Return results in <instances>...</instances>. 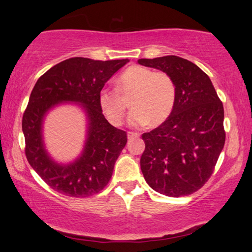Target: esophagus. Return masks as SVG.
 <instances>
[{
	"instance_id": "34e87169",
	"label": "esophagus",
	"mask_w": 252,
	"mask_h": 252,
	"mask_svg": "<svg viewBox=\"0 0 252 252\" xmlns=\"http://www.w3.org/2000/svg\"><path fill=\"white\" fill-rule=\"evenodd\" d=\"M138 136H140V134L136 132H127V138H129V140H132V138L138 137Z\"/></svg>"
}]
</instances>
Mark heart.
<instances>
[{"instance_id": "b5f03b06", "label": "heart", "mask_w": 252, "mask_h": 252, "mask_svg": "<svg viewBox=\"0 0 252 252\" xmlns=\"http://www.w3.org/2000/svg\"><path fill=\"white\" fill-rule=\"evenodd\" d=\"M175 84L164 71H153L143 66L127 68L119 77L116 89L103 88L98 93V105L112 125L119 126L126 115L123 98L131 96V126H143L151 121L162 123L171 115L175 104Z\"/></svg>"}]
</instances>
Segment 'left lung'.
Here are the masks:
<instances>
[{
	"mask_svg": "<svg viewBox=\"0 0 252 252\" xmlns=\"http://www.w3.org/2000/svg\"><path fill=\"white\" fill-rule=\"evenodd\" d=\"M137 62L167 72L176 90L168 119L142 135L144 179L162 195H190L210 178L224 147L223 104L210 78L194 63L174 55Z\"/></svg>",
	"mask_w": 252,
	"mask_h": 252,
	"instance_id": "8db88e82",
	"label": "left lung"
}]
</instances>
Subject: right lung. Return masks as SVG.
Returning a JSON list of instances; mask_svg holds the SVG:
<instances>
[{"instance_id":"add662e5","label":"right lung","mask_w":252,"mask_h":252,"mask_svg":"<svg viewBox=\"0 0 252 252\" xmlns=\"http://www.w3.org/2000/svg\"><path fill=\"white\" fill-rule=\"evenodd\" d=\"M126 63L129 60L101 62L72 57L49 69L36 81L23 117L25 153L31 167L55 191L84 198L97 194L108 184L127 138L125 131L106 120L98 93ZM62 102H78L88 119L83 154L67 165L50 158L41 133L45 115Z\"/></svg>"}]
</instances>
